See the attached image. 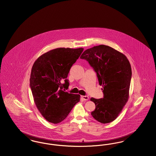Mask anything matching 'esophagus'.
<instances>
[{
	"mask_svg": "<svg viewBox=\"0 0 156 156\" xmlns=\"http://www.w3.org/2000/svg\"><path fill=\"white\" fill-rule=\"evenodd\" d=\"M81 98L84 101H88L89 99V97L88 96H81Z\"/></svg>",
	"mask_w": 156,
	"mask_h": 156,
	"instance_id": "obj_1",
	"label": "esophagus"
}]
</instances>
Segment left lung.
Listing matches in <instances>:
<instances>
[{"mask_svg":"<svg viewBox=\"0 0 156 156\" xmlns=\"http://www.w3.org/2000/svg\"><path fill=\"white\" fill-rule=\"evenodd\" d=\"M97 73L104 98H90L95 104L91 115L99 122L116 119L128 101L132 78L131 66L125 55L109 46L99 45L86 50L80 57Z\"/></svg>","mask_w":156,"mask_h":156,"instance_id":"8db88e82","label":"left lung"}]
</instances>
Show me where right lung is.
Returning a JSON list of instances; mask_svg holds the SVG:
<instances>
[{"instance_id":"right-lung-1","label":"right lung","mask_w":156,"mask_h":156,"mask_svg":"<svg viewBox=\"0 0 156 156\" xmlns=\"http://www.w3.org/2000/svg\"><path fill=\"white\" fill-rule=\"evenodd\" d=\"M83 50L82 48L53 49L40 56L32 67L30 86L34 101L49 122L57 124L64 120L80 101L79 94H69L62 89L68 88V74Z\"/></svg>"}]
</instances>
